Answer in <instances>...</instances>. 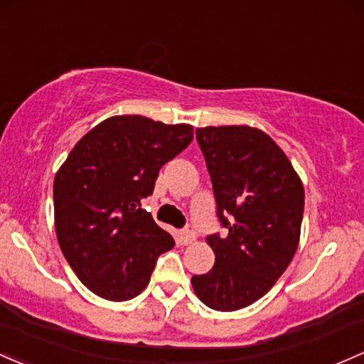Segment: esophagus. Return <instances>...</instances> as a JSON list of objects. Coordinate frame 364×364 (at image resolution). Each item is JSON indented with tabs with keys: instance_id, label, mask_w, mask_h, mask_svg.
<instances>
[{
	"instance_id": "obj_1",
	"label": "esophagus",
	"mask_w": 364,
	"mask_h": 364,
	"mask_svg": "<svg viewBox=\"0 0 364 364\" xmlns=\"http://www.w3.org/2000/svg\"><path fill=\"white\" fill-rule=\"evenodd\" d=\"M179 239H181L183 244H192L195 240V230L193 227H186L179 232Z\"/></svg>"
}]
</instances>
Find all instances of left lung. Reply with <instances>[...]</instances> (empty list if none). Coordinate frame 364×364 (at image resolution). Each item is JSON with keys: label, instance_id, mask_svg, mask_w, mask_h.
Listing matches in <instances>:
<instances>
[{"label": "left lung", "instance_id": "1", "mask_svg": "<svg viewBox=\"0 0 364 364\" xmlns=\"http://www.w3.org/2000/svg\"><path fill=\"white\" fill-rule=\"evenodd\" d=\"M223 233L208 235L214 267L193 275V291L214 311L255 304L296 252L305 193L284 151L247 125L197 129Z\"/></svg>", "mask_w": 364, "mask_h": 364}]
</instances>
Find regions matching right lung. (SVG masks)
Returning a JSON list of instances; mask_svg holds the SVG:
<instances>
[{
  "mask_svg": "<svg viewBox=\"0 0 364 364\" xmlns=\"http://www.w3.org/2000/svg\"><path fill=\"white\" fill-rule=\"evenodd\" d=\"M192 139V125L122 114L95 125L68 155L53 181L57 240L92 293L131 300L148 286L156 258L174 247L141 202Z\"/></svg>",
  "mask_w": 364,
  "mask_h": 364,
  "instance_id": "right-lung-1",
  "label": "right lung"
}]
</instances>
